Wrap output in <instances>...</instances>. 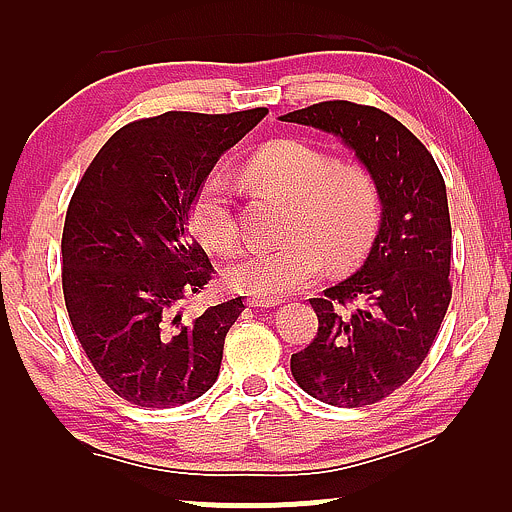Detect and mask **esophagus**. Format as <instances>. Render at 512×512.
Listing matches in <instances>:
<instances>
[{"instance_id": "34e87169", "label": "esophagus", "mask_w": 512, "mask_h": 512, "mask_svg": "<svg viewBox=\"0 0 512 512\" xmlns=\"http://www.w3.org/2000/svg\"><path fill=\"white\" fill-rule=\"evenodd\" d=\"M248 304L255 308H273L283 304V297H262V294H255V297L248 299Z\"/></svg>"}]
</instances>
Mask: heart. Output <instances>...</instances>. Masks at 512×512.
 Returning <instances> with one entry per match:
<instances>
[{"instance_id": "1", "label": "heart", "mask_w": 512, "mask_h": 512, "mask_svg": "<svg viewBox=\"0 0 512 512\" xmlns=\"http://www.w3.org/2000/svg\"><path fill=\"white\" fill-rule=\"evenodd\" d=\"M250 181L290 201L280 246L250 248L225 269L227 285L236 292H294L311 283L329 259L345 269L357 264L376 241L383 220V194L362 164L336 162L327 150L306 141L280 139L259 150L246 164ZM190 220L206 248L229 253L239 246L232 187L211 176L194 194Z\"/></svg>"}]
</instances>
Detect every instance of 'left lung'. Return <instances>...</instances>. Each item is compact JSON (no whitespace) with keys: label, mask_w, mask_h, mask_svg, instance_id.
Segmentation results:
<instances>
[{"label":"left lung","mask_w":512,"mask_h":512,"mask_svg":"<svg viewBox=\"0 0 512 512\" xmlns=\"http://www.w3.org/2000/svg\"><path fill=\"white\" fill-rule=\"evenodd\" d=\"M341 139L383 194V220L357 273L311 299L318 336L290 369L338 408L390 397L420 369L450 306L452 227L445 181L424 143L376 106L320 102L280 115Z\"/></svg>","instance_id":"obj_1"}]
</instances>
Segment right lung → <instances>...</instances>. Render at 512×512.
<instances>
[{
  "instance_id": "obj_1",
  "label": "right lung",
  "mask_w": 512,
  "mask_h": 512,
  "mask_svg": "<svg viewBox=\"0 0 512 512\" xmlns=\"http://www.w3.org/2000/svg\"><path fill=\"white\" fill-rule=\"evenodd\" d=\"M266 113L129 122L76 185L62 232L64 304L90 364L134 406H183L218 380L225 336L246 306L239 297L199 318L181 313L213 278L187 213L215 162Z\"/></svg>"
}]
</instances>
